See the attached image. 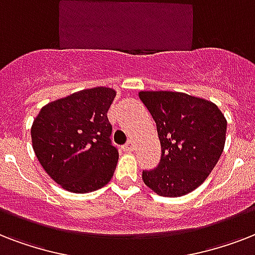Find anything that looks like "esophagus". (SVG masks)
Masks as SVG:
<instances>
[{"label":"esophagus","instance_id":"1","mask_svg":"<svg viewBox=\"0 0 255 255\" xmlns=\"http://www.w3.org/2000/svg\"><path fill=\"white\" fill-rule=\"evenodd\" d=\"M123 149L126 152H132L133 149H135V144H133V141H132V140H128L127 144H126V145L123 147Z\"/></svg>","mask_w":255,"mask_h":255}]
</instances>
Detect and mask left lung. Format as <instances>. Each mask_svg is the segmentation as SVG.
Here are the masks:
<instances>
[{
  "label": "left lung",
  "mask_w": 255,
  "mask_h": 255,
  "mask_svg": "<svg viewBox=\"0 0 255 255\" xmlns=\"http://www.w3.org/2000/svg\"><path fill=\"white\" fill-rule=\"evenodd\" d=\"M155 120L161 144L157 168L143 170L144 184L165 197L190 193L205 181L220 160L226 119L209 100L173 91H140Z\"/></svg>",
  "instance_id": "left-lung-1"
}]
</instances>
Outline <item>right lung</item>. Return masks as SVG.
Wrapping results in <instances>:
<instances>
[{"mask_svg": "<svg viewBox=\"0 0 255 255\" xmlns=\"http://www.w3.org/2000/svg\"><path fill=\"white\" fill-rule=\"evenodd\" d=\"M115 90L94 87L74 92L41 108L31 141L46 173L63 189L88 193L108 184L119 152L111 144L107 111Z\"/></svg>", "mask_w": 255, "mask_h": 255, "instance_id": "add662e5", "label": "right lung"}]
</instances>
